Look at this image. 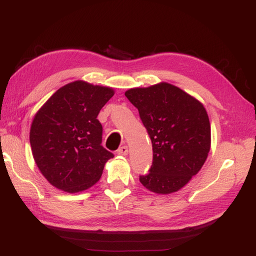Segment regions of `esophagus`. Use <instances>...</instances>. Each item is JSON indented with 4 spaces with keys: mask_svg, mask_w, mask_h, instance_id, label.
Listing matches in <instances>:
<instances>
[{
    "mask_svg": "<svg viewBox=\"0 0 256 256\" xmlns=\"http://www.w3.org/2000/svg\"><path fill=\"white\" fill-rule=\"evenodd\" d=\"M118 154H122V156H126V154H128V147L126 145L120 147L118 150Z\"/></svg>",
    "mask_w": 256,
    "mask_h": 256,
    "instance_id": "obj_1",
    "label": "esophagus"
}]
</instances>
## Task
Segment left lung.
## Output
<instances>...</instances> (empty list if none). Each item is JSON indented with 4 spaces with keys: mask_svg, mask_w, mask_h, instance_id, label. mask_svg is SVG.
<instances>
[{
    "mask_svg": "<svg viewBox=\"0 0 256 256\" xmlns=\"http://www.w3.org/2000/svg\"><path fill=\"white\" fill-rule=\"evenodd\" d=\"M138 110L152 144V166L140 176L144 187L170 194L200 172L210 150V122L203 104L166 82L125 92Z\"/></svg>",
    "mask_w": 256,
    "mask_h": 256,
    "instance_id": "obj_1",
    "label": "left lung"
}]
</instances>
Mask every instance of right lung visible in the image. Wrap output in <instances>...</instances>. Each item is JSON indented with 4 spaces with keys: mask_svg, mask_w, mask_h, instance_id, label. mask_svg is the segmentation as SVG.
I'll return each instance as SVG.
<instances>
[{
    "mask_svg": "<svg viewBox=\"0 0 256 256\" xmlns=\"http://www.w3.org/2000/svg\"><path fill=\"white\" fill-rule=\"evenodd\" d=\"M114 90L82 80L58 88L30 125V143L37 168L54 187L68 193L94 186L113 154L102 146L97 116Z\"/></svg>",
    "mask_w": 256,
    "mask_h": 256,
    "instance_id": "obj_1",
    "label": "right lung"
}]
</instances>
